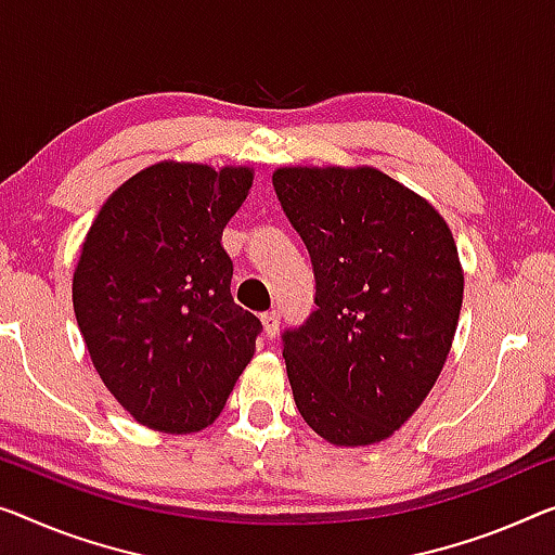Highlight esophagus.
Segmentation results:
<instances>
[{"mask_svg":"<svg viewBox=\"0 0 555 555\" xmlns=\"http://www.w3.org/2000/svg\"><path fill=\"white\" fill-rule=\"evenodd\" d=\"M261 321H263V331H267V336L274 338L276 331H279V324H281V313L276 309L274 311H267L261 317Z\"/></svg>","mask_w":555,"mask_h":555,"instance_id":"1","label":"esophagus"}]
</instances>
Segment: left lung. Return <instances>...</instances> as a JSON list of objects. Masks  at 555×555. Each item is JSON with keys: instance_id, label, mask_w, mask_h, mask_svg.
I'll return each instance as SVG.
<instances>
[{"instance_id": "obj_1", "label": "left lung", "mask_w": 555, "mask_h": 555, "mask_svg": "<svg viewBox=\"0 0 555 555\" xmlns=\"http://www.w3.org/2000/svg\"><path fill=\"white\" fill-rule=\"evenodd\" d=\"M317 294L284 328L296 409L336 446L384 441L431 391L456 334L463 274L451 229L384 171H274Z\"/></svg>"}]
</instances>
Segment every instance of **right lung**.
<instances>
[{
    "mask_svg": "<svg viewBox=\"0 0 555 555\" xmlns=\"http://www.w3.org/2000/svg\"><path fill=\"white\" fill-rule=\"evenodd\" d=\"M251 169L162 162L94 219L74 271L89 357L124 409L164 434L202 431L254 357L261 321L231 299L221 231Z\"/></svg>",
    "mask_w": 555,
    "mask_h": 555,
    "instance_id": "1",
    "label": "right lung"
}]
</instances>
